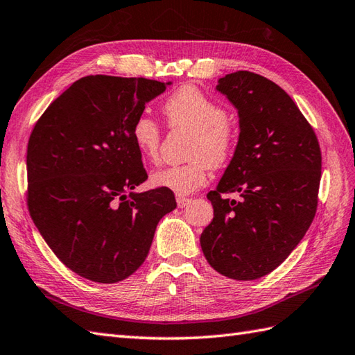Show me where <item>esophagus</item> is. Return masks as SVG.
Segmentation results:
<instances>
[{"instance_id": "1", "label": "esophagus", "mask_w": 355, "mask_h": 355, "mask_svg": "<svg viewBox=\"0 0 355 355\" xmlns=\"http://www.w3.org/2000/svg\"><path fill=\"white\" fill-rule=\"evenodd\" d=\"M189 198H184V197H178L177 198V206L180 207V209H183V207H186L187 205H189Z\"/></svg>"}]
</instances>
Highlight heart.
Wrapping results in <instances>:
<instances>
[{
    "mask_svg": "<svg viewBox=\"0 0 355 355\" xmlns=\"http://www.w3.org/2000/svg\"><path fill=\"white\" fill-rule=\"evenodd\" d=\"M162 111L169 126L193 131L189 150L192 160L154 171L149 182L154 187L184 197L206 186L210 166L220 168L229 162L236 143L235 128L223 105L193 85H184L173 92L164 101ZM131 139L145 160H157L162 132L153 117L140 114L135 119Z\"/></svg>",
    "mask_w": 355,
    "mask_h": 355,
    "instance_id": "heart-1",
    "label": "heart"
}]
</instances>
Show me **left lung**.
<instances>
[{"label": "left lung", "mask_w": 355, "mask_h": 355, "mask_svg": "<svg viewBox=\"0 0 355 355\" xmlns=\"http://www.w3.org/2000/svg\"><path fill=\"white\" fill-rule=\"evenodd\" d=\"M216 92L238 110L239 137L215 191L214 220L200 243L218 273L236 281L268 275L310 227L322 175L318 137L297 105L252 71L225 74ZM238 191L239 202L224 199Z\"/></svg>", "instance_id": "1"}]
</instances>
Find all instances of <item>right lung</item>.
Wrapping results in <instances>:
<instances>
[{
  "mask_svg": "<svg viewBox=\"0 0 355 355\" xmlns=\"http://www.w3.org/2000/svg\"><path fill=\"white\" fill-rule=\"evenodd\" d=\"M172 82L85 76L37 120L27 146V205L67 267L101 284L131 276L149 253L173 192H134L148 178L131 128Z\"/></svg>",
  "mask_w": 355,
  "mask_h": 355,
  "instance_id": "obj_1",
  "label": "right lung"
}]
</instances>
